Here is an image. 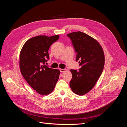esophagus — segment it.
I'll list each match as a JSON object with an SVG mask.
<instances>
[{
  "mask_svg": "<svg viewBox=\"0 0 127 127\" xmlns=\"http://www.w3.org/2000/svg\"><path fill=\"white\" fill-rule=\"evenodd\" d=\"M59 70H60V72H64V71H66V69H62V68H60Z\"/></svg>",
  "mask_w": 127,
  "mask_h": 127,
  "instance_id": "1",
  "label": "esophagus"
}]
</instances>
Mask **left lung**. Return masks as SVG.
Wrapping results in <instances>:
<instances>
[{
    "label": "left lung",
    "instance_id": "left-lung-1",
    "mask_svg": "<svg viewBox=\"0 0 127 127\" xmlns=\"http://www.w3.org/2000/svg\"><path fill=\"white\" fill-rule=\"evenodd\" d=\"M77 53L76 61L81 66L79 70L71 69L70 86L78 95L87 94L95 86L102 74L105 63L103 50L98 41L82 32L67 34Z\"/></svg>",
    "mask_w": 127,
    "mask_h": 127
}]
</instances>
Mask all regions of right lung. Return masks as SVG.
<instances>
[{
  "instance_id": "right-lung-1",
  "label": "right lung",
  "mask_w": 127,
  "mask_h": 127,
  "mask_svg": "<svg viewBox=\"0 0 127 127\" xmlns=\"http://www.w3.org/2000/svg\"><path fill=\"white\" fill-rule=\"evenodd\" d=\"M59 35L49 37L39 35L31 38L23 46L20 53L19 66L22 75L37 93L50 94L59 78L60 71L45 66L49 59L48 50Z\"/></svg>"
}]
</instances>
